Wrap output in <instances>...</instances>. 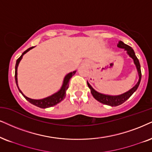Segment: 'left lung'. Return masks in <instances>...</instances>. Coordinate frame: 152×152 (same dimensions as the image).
<instances>
[{
  "label": "left lung",
  "mask_w": 152,
  "mask_h": 152,
  "mask_svg": "<svg viewBox=\"0 0 152 152\" xmlns=\"http://www.w3.org/2000/svg\"><path fill=\"white\" fill-rule=\"evenodd\" d=\"M117 47L119 48H123L126 51V53L130 57L133 59L134 64H135L136 69H137V73H138V76H139V80L138 82L135 84V86L134 87H132L131 89L128 90V91L126 92V93L121 94L118 95H106V94L100 93L99 92L96 91L94 88L90 85V83L87 81L88 86L90 89V92H91L92 95L94 97L96 100H97L99 102L104 104L109 105L111 107H116L118 105H121V104L125 102L128 99L130 98V97L137 90V88L139 87V85L141 81V78H142V73H141V69H140V62L138 60L137 57H136L135 52H134L133 49L129 45L125 44L124 42L120 41H118V44H117Z\"/></svg>",
  "instance_id": "1"
}]
</instances>
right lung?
Segmentation results:
<instances>
[{
	"instance_id": "add662e5",
	"label": "right lung",
	"mask_w": 152,
	"mask_h": 152,
	"mask_svg": "<svg viewBox=\"0 0 152 152\" xmlns=\"http://www.w3.org/2000/svg\"><path fill=\"white\" fill-rule=\"evenodd\" d=\"M34 47H31L28 48L26 50H25L24 53L22 54V55L19 57L18 59H17L16 62V65H15V82H16L17 86L18 88L19 91L20 92L21 94L24 96V98L29 102L30 103H31L32 104L35 105L36 107H40V108H43V109H45V108H49V107H51L53 106H55L57 104H58L61 101H62L63 99H64L65 96H66V90L68 89L69 88V82L71 79V78L74 75L76 74V71H74V72H70L69 74H67L65 77L64 78V80H63V83L62 85V87L60 88L58 91L57 93L53 94V95L50 96H48V97H45V98L43 99H31L29 97H26V95H24V93H22V90L20 89L18 86V81H17V68H18V65L20 64V61L22 60L23 56L24 55H25L27 52H28L30 50L33 49Z\"/></svg>"
}]
</instances>
